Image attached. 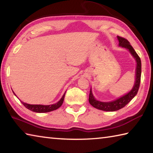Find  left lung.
<instances>
[{
	"instance_id": "1",
	"label": "left lung",
	"mask_w": 153,
	"mask_h": 153,
	"mask_svg": "<svg viewBox=\"0 0 153 153\" xmlns=\"http://www.w3.org/2000/svg\"><path fill=\"white\" fill-rule=\"evenodd\" d=\"M118 41H119V45L122 48L128 49L131 54L133 57L135 59L137 62L136 67V76H135V82L133 88L129 92L127 93L126 95L123 96L122 97L117 98L116 100L111 102H103L98 101L96 100L92 94V90L90 88V94H89V102L93 107L98 109V110L106 111H117L118 110L123 108V107L128 104L131 100L135 97L138 92L139 88L140 82H141V59L139 55L137 54L135 51L134 50L133 47L130 45V43L126 39L123 38L122 37L117 36Z\"/></svg>"
}]
</instances>
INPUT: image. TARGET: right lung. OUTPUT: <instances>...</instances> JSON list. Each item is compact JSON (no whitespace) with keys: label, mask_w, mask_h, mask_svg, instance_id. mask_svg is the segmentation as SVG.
Masks as SVG:
<instances>
[{"label":"right lung","mask_w":153,"mask_h":153,"mask_svg":"<svg viewBox=\"0 0 153 153\" xmlns=\"http://www.w3.org/2000/svg\"><path fill=\"white\" fill-rule=\"evenodd\" d=\"M65 92L63 94V96H62V98H61L60 100H59L58 102L55 103V104H51V105H45L28 104H26V103H25L22 101H21V100L20 101L22 102V104L25 107L31 111H34V112H37V113H45V112H49V111L57 110V109H58L59 107L61 106V105L63 104V103ZM13 93H14V92H13ZM14 94L16 96L15 93H14Z\"/></svg>","instance_id":"obj_1"}]
</instances>
